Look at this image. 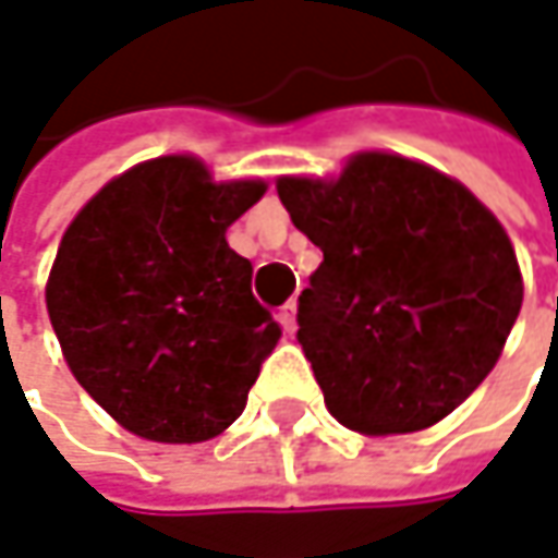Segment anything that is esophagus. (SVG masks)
<instances>
[{"label": "esophagus", "instance_id": "34e87169", "mask_svg": "<svg viewBox=\"0 0 558 558\" xmlns=\"http://www.w3.org/2000/svg\"><path fill=\"white\" fill-rule=\"evenodd\" d=\"M278 319L287 335H293V331H296V300H287V303L280 306Z\"/></svg>", "mask_w": 558, "mask_h": 558}]
</instances>
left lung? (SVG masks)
Here are the masks:
<instances>
[{
  "mask_svg": "<svg viewBox=\"0 0 558 558\" xmlns=\"http://www.w3.org/2000/svg\"><path fill=\"white\" fill-rule=\"evenodd\" d=\"M278 197L323 248L296 341L331 415L374 437L447 418L495 367L524 300L492 210L389 153H357L331 181L278 178Z\"/></svg>",
  "mask_w": 558,
  "mask_h": 558,
  "instance_id": "obj_1",
  "label": "left lung"
}]
</instances>
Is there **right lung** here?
Instances as JSON below:
<instances>
[{"label": "right lung", "mask_w": 558, "mask_h": 558, "mask_svg": "<svg viewBox=\"0 0 558 558\" xmlns=\"http://www.w3.org/2000/svg\"><path fill=\"white\" fill-rule=\"evenodd\" d=\"M265 181L162 156L108 181L57 248L47 313L82 389L133 434L210 440L242 415L280 326L227 229Z\"/></svg>", "instance_id": "right-lung-1"}]
</instances>
